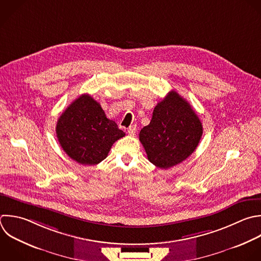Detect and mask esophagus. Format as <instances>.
Wrapping results in <instances>:
<instances>
[{"mask_svg":"<svg viewBox=\"0 0 261 261\" xmlns=\"http://www.w3.org/2000/svg\"><path fill=\"white\" fill-rule=\"evenodd\" d=\"M137 133V125H130L128 128H127V134L129 136H135Z\"/></svg>","mask_w":261,"mask_h":261,"instance_id":"1","label":"esophagus"}]
</instances>
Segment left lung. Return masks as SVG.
Wrapping results in <instances>:
<instances>
[{
  "label": "left lung",
  "mask_w": 261,
  "mask_h": 261,
  "mask_svg": "<svg viewBox=\"0 0 261 261\" xmlns=\"http://www.w3.org/2000/svg\"><path fill=\"white\" fill-rule=\"evenodd\" d=\"M202 134V123L191 105L171 91L155 106L150 123L139 137L149 161L167 169L196 150Z\"/></svg>",
  "instance_id": "8db88e82"
}]
</instances>
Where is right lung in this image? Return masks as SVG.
<instances>
[{
  "mask_svg": "<svg viewBox=\"0 0 261 261\" xmlns=\"http://www.w3.org/2000/svg\"><path fill=\"white\" fill-rule=\"evenodd\" d=\"M56 134L64 152L84 165H96L112 145L124 137L115 121L107 118L100 103L85 94L75 99L57 121Z\"/></svg>",
  "mask_w": 261,
  "mask_h": 261,
  "instance_id": "add662e5",
  "label": "right lung"
}]
</instances>
